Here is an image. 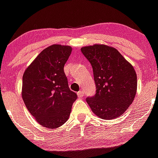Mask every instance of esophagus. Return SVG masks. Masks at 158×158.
I'll use <instances>...</instances> for the list:
<instances>
[{
	"label": "esophagus",
	"mask_w": 158,
	"mask_h": 158,
	"mask_svg": "<svg viewBox=\"0 0 158 158\" xmlns=\"http://www.w3.org/2000/svg\"><path fill=\"white\" fill-rule=\"evenodd\" d=\"M85 92H84L83 90H81V91H79L77 93V96L78 97H80V98H82V97L85 96Z\"/></svg>",
	"instance_id": "obj_1"
}]
</instances>
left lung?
<instances>
[{
  "mask_svg": "<svg viewBox=\"0 0 158 158\" xmlns=\"http://www.w3.org/2000/svg\"><path fill=\"white\" fill-rule=\"evenodd\" d=\"M82 54L91 63L96 91L86 101L103 119L123 115L132 104L137 91L134 67L114 47L95 44L84 47Z\"/></svg>",
  "mask_w": 158,
  "mask_h": 158,
  "instance_id": "obj_1",
  "label": "left lung"
}]
</instances>
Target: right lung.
<instances>
[{
    "label": "right lung",
    "instance_id": "add662e5",
    "mask_svg": "<svg viewBox=\"0 0 158 158\" xmlns=\"http://www.w3.org/2000/svg\"><path fill=\"white\" fill-rule=\"evenodd\" d=\"M72 51L58 44L44 49L23 76L22 97L29 112L43 127L55 129L69 118L77 95L71 91L64 65Z\"/></svg>",
    "mask_w": 158,
    "mask_h": 158
}]
</instances>
